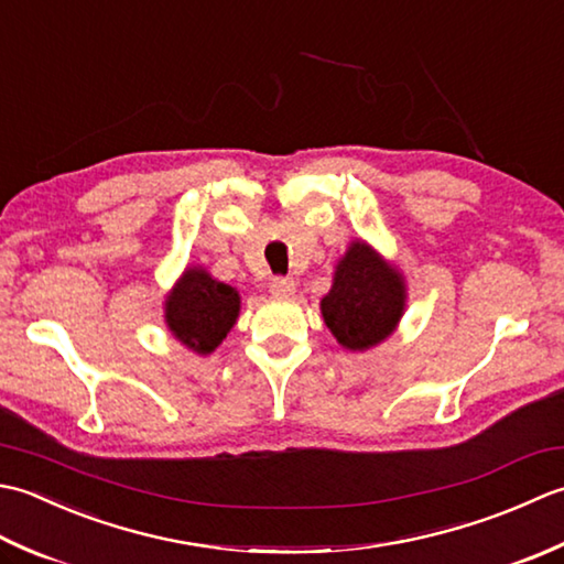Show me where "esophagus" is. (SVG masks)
I'll list each match as a JSON object with an SVG mask.
<instances>
[{"label": "esophagus", "mask_w": 564, "mask_h": 564, "mask_svg": "<svg viewBox=\"0 0 564 564\" xmlns=\"http://www.w3.org/2000/svg\"><path fill=\"white\" fill-rule=\"evenodd\" d=\"M294 280L292 278H274L272 282H270V292H272V296H278V299H286V296H292L294 294Z\"/></svg>", "instance_id": "esophagus-1"}]
</instances>
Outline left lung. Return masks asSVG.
I'll return each instance as SVG.
<instances>
[{"label":"left lung","mask_w":564,"mask_h":564,"mask_svg":"<svg viewBox=\"0 0 564 564\" xmlns=\"http://www.w3.org/2000/svg\"><path fill=\"white\" fill-rule=\"evenodd\" d=\"M406 306L404 278L365 240H352L333 274L321 314L348 350H367L392 336Z\"/></svg>","instance_id":"8db88e82"}]
</instances>
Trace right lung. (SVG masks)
I'll return each mask as SVG.
<instances>
[{"label": "right lung", "mask_w": 564, "mask_h": 564, "mask_svg": "<svg viewBox=\"0 0 564 564\" xmlns=\"http://www.w3.org/2000/svg\"><path fill=\"white\" fill-rule=\"evenodd\" d=\"M240 296L202 268H189L165 299V324L180 343L209 355L234 328Z\"/></svg>", "instance_id": "obj_1"}]
</instances>
